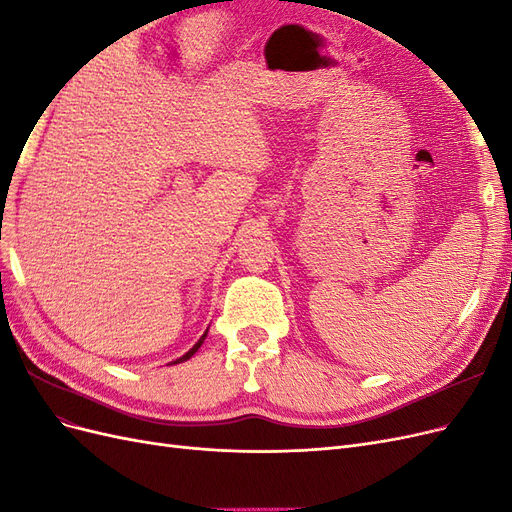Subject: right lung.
<instances>
[{"label": "right lung", "instance_id": "add662e5", "mask_svg": "<svg viewBox=\"0 0 512 512\" xmlns=\"http://www.w3.org/2000/svg\"><path fill=\"white\" fill-rule=\"evenodd\" d=\"M207 333H209V329L203 333V335H200V339H198V342L188 350V352H185L183 356H179V359L177 361H173V363H168V365H177V363H183V361H188V359H192V356L198 352V348L200 346H203V342H205V337H207Z\"/></svg>", "mask_w": 512, "mask_h": 512}]
</instances>
